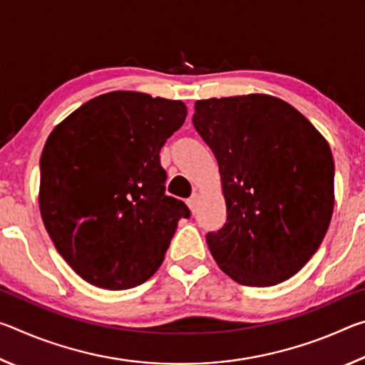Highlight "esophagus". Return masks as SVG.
Wrapping results in <instances>:
<instances>
[{
	"mask_svg": "<svg viewBox=\"0 0 365 365\" xmlns=\"http://www.w3.org/2000/svg\"><path fill=\"white\" fill-rule=\"evenodd\" d=\"M197 200H200V195L197 193H193L190 196V200L187 201V205H188V207L191 209V212H195L196 211V207H197Z\"/></svg>",
	"mask_w": 365,
	"mask_h": 365,
	"instance_id": "34e87169",
	"label": "esophagus"
}]
</instances>
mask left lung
<instances>
[{"instance_id":"1","label":"left lung","mask_w":365,"mask_h":365,"mask_svg":"<svg viewBox=\"0 0 365 365\" xmlns=\"http://www.w3.org/2000/svg\"><path fill=\"white\" fill-rule=\"evenodd\" d=\"M193 125L219 164L227 222L206 242L246 287L288 280L319 250L335 206L327 140L292 104L252 93L195 103Z\"/></svg>"}]
</instances>
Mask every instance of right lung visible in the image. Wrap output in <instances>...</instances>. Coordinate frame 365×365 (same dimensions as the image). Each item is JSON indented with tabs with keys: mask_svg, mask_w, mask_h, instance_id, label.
Returning a JSON list of instances; mask_svg holds the SVG:
<instances>
[{
	"mask_svg": "<svg viewBox=\"0 0 365 365\" xmlns=\"http://www.w3.org/2000/svg\"><path fill=\"white\" fill-rule=\"evenodd\" d=\"M182 101L110 91L49 133L40 159V212L49 238L85 282L145 283L188 207L165 191L159 151L183 125Z\"/></svg>",
	"mask_w": 365,
	"mask_h": 365,
	"instance_id": "add662e5",
	"label": "right lung"
}]
</instances>
